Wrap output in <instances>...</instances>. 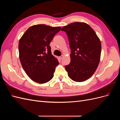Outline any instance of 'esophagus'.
Here are the masks:
<instances>
[{"label":"esophagus","mask_w":120,"mask_h":120,"mask_svg":"<svg viewBox=\"0 0 120 120\" xmlns=\"http://www.w3.org/2000/svg\"><path fill=\"white\" fill-rule=\"evenodd\" d=\"M63 57H64V56H63V55H61V56H60V60H61L63 58Z\"/></svg>","instance_id":"esophagus-1"}]
</instances>
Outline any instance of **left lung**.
Here are the masks:
<instances>
[{"label":"left lung","instance_id":"8db88e82","mask_svg":"<svg viewBox=\"0 0 120 120\" xmlns=\"http://www.w3.org/2000/svg\"><path fill=\"white\" fill-rule=\"evenodd\" d=\"M71 50V62L65 66L68 77L77 82H83L92 76L99 65L101 43L89 25L76 22L64 26Z\"/></svg>","mask_w":120,"mask_h":120}]
</instances>
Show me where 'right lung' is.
<instances>
[{"mask_svg":"<svg viewBox=\"0 0 120 120\" xmlns=\"http://www.w3.org/2000/svg\"><path fill=\"white\" fill-rule=\"evenodd\" d=\"M60 30V27L34 25L28 28L20 39L19 60L23 70L32 81L44 83L53 78L59 63L52 55L49 44Z\"/></svg>","mask_w":120,"mask_h":120,"instance_id":"right-lung-1","label":"right lung"}]
</instances>
